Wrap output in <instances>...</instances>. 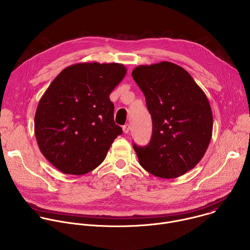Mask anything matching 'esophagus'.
<instances>
[{
	"mask_svg": "<svg viewBox=\"0 0 250 250\" xmlns=\"http://www.w3.org/2000/svg\"><path fill=\"white\" fill-rule=\"evenodd\" d=\"M123 130H124L125 133H128L129 130H130V125H125L123 126Z\"/></svg>",
	"mask_w": 250,
	"mask_h": 250,
	"instance_id": "1",
	"label": "esophagus"
}]
</instances>
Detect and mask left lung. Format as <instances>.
Segmentation results:
<instances>
[{
  "label": "left lung",
  "instance_id": "left-lung-1",
  "mask_svg": "<svg viewBox=\"0 0 250 250\" xmlns=\"http://www.w3.org/2000/svg\"><path fill=\"white\" fill-rule=\"evenodd\" d=\"M131 75L152 119L149 144L133 145L139 164L164 179L184 175L204 157L211 138L212 114L206 94L172 62L139 65Z\"/></svg>",
  "mask_w": 250,
  "mask_h": 250
}]
</instances>
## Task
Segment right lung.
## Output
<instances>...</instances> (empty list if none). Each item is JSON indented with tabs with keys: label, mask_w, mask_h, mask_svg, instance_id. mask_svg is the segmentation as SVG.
Instances as JSON below:
<instances>
[{
	"label": "right lung",
	"mask_w": 250,
	"mask_h": 250,
	"mask_svg": "<svg viewBox=\"0 0 250 250\" xmlns=\"http://www.w3.org/2000/svg\"><path fill=\"white\" fill-rule=\"evenodd\" d=\"M125 74L120 63L73 64L42 97L34 117L35 137L43 156L62 173L94 170L123 133L114 122L110 94Z\"/></svg>",
	"instance_id": "1"
}]
</instances>
